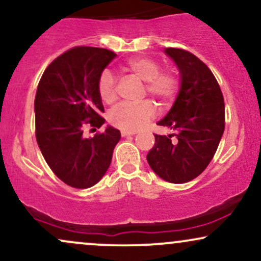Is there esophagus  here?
Segmentation results:
<instances>
[{
	"label": "esophagus",
	"instance_id": "obj_1",
	"mask_svg": "<svg viewBox=\"0 0 261 261\" xmlns=\"http://www.w3.org/2000/svg\"><path fill=\"white\" fill-rule=\"evenodd\" d=\"M134 135H136V131H126V130H122L121 131V136L125 137V136H134Z\"/></svg>",
	"mask_w": 261,
	"mask_h": 261
}]
</instances>
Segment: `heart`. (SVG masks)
Instances as JSON below:
<instances>
[{"label": "heart", "instance_id": "1", "mask_svg": "<svg viewBox=\"0 0 261 261\" xmlns=\"http://www.w3.org/2000/svg\"><path fill=\"white\" fill-rule=\"evenodd\" d=\"M126 69L137 79L144 81V92H148L162 105L175 98L180 89V76L174 70H161V65L154 59L139 57L126 63ZM100 99L111 105L117 99V83L109 70L99 75L97 85ZM155 108L150 100H143L137 105L122 103L109 114V121L115 127L126 131H136L143 127L154 117Z\"/></svg>", "mask_w": 261, "mask_h": 261}]
</instances>
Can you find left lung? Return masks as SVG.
I'll return each instance as SVG.
<instances>
[{"instance_id": "8db88e82", "label": "left lung", "mask_w": 261, "mask_h": 261, "mask_svg": "<svg viewBox=\"0 0 261 261\" xmlns=\"http://www.w3.org/2000/svg\"><path fill=\"white\" fill-rule=\"evenodd\" d=\"M176 63L181 86L170 112L158 122L175 130L154 135L147 154L152 170L171 184H185L205 170L225 130L224 96L214 74L198 57L181 48H165ZM177 140L171 142V136Z\"/></svg>"}]
</instances>
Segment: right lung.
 <instances>
[{
    "instance_id": "add662e5",
    "label": "right lung",
    "mask_w": 261,
    "mask_h": 261,
    "mask_svg": "<svg viewBox=\"0 0 261 261\" xmlns=\"http://www.w3.org/2000/svg\"><path fill=\"white\" fill-rule=\"evenodd\" d=\"M115 53L77 46L53 61L41 76L35 96V135L41 153L59 180L74 188L96 185L112 162L120 131L108 126L91 139L84 126L105 124L97 85Z\"/></svg>"
}]
</instances>
